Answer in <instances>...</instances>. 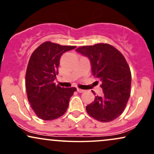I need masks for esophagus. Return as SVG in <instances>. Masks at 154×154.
<instances>
[{
    "label": "esophagus",
    "instance_id": "esophagus-1",
    "mask_svg": "<svg viewBox=\"0 0 154 154\" xmlns=\"http://www.w3.org/2000/svg\"><path fill=\"white\" fill-rule=\"evenodd\" d=\"M77 92H79V93H83V92L85 91L84 90H82V89H80V88H77Z\"/></svg>",
    "mask_w": 154,
    "mask_h": 154
}]
</instances>
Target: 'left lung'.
I'll return each instance as SVG.
<instances>
[{
    "mask_svg": "<svg viewBox=\"0 0 154 154\" xmlns=\"http://www.w3.org/2000/svg\"><path fill=\"white\" fill-rule=\"evenodd\" d=\"M76 51L89 58L92 74L102 82L103 94L86 106L88 114L102 122L113 121L125 110L130 95L132 76L126 59L108 43L84 45Z\"/></svg>",
    "mask_w": 154,
    "mask_h": 154,
    "instance_id": "obj_1",
    "label": "left lung"
}]
</instances>
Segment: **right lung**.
I'll return each instance as SVG.
<instances>
[{
    "label": "right lung",
    "mask_w": 154,
    "mask_h": 154,
    "mask_svg": "<svg viewBox=\"0 0 154 154\" xmlns=\"http://www.w3.org/2000/svg\"><path fill=\"white\" fill-rule=\"evenodd\" d=\"M76 46L46 41L33 51L25 76L26 95L37 116L54 120L65 114L76 88H61L54 82L59 74V60L66 51Z\"/></svg>",
    "instance_id": "obj_1"
}]
</instances>
